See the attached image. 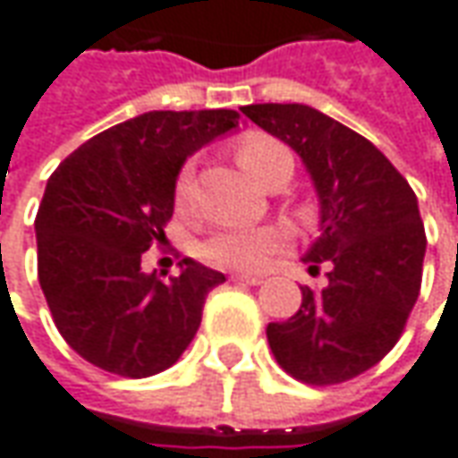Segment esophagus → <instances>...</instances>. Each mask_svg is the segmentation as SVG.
Wrapping results in <instances>:
<instances>
[{"label":"esophagus","mask_w":458,"mask_h":458,"mask_svg":"<svg viewBox=\"0 0 458 458\" xmlns=\"http://www.w3.org/2000/svg\"><path fill=\"white\" fill-rule=\"evenodd\" d=\"M230 279H233L235 284H250V287L264 284V276H256V274H233Z\"/></svg>","instance_id":"esophagus-1"}]
</instances>
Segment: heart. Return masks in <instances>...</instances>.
Wrapping results in <instances>:
<instances>
[{"instance_id": "b5f03b06", "label": "heart", "mask_w": 458, "mask_h": 458, "mask_svg": "<svg viewBox=\"0 0 458 458\" xmlns=\"http://www.w3.org/2000/svg\"><path fill=\"white\" fill-rule=\"evenodd\" d=\"M284 146L267 135H250L238 146V161L253 182L264 184L268 169ZM194 191V164H184L176 176V205L187 208ZM284 246V233L279 228H228L215 233L202 246L205 261L235 271H259Z\"/></svg>"}]
</instances>
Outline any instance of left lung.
I'll return each instance as SVG.
<instances>
[{
    "label": "left lung",
    "mask_w": 458,
    "mask_h": 458,
    "mask_svg": "<svg viewBox=\"0 0 458 458\" xmlns=\"http://www.w3.org/2000/svg\"><path fill=\"white\" fill-rule=\"evenodd\" d=\"M243 114L302 158L320 202V235L302 261L330 264L328 287H302L300 310L268 323V346L305 385L353 379L392 351L418 300V197L374 143L315 107L249 105Z\"/></svg>",
    "instance_id": "8db88e82"
}]
</instances>
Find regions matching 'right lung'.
Wrapping results in <instances>:
<instances>
[{"label":"right lung","instance_id":"right-lung-1","mask_svg":"<svg viewBox=\"0 0 458 458\" xmlns=\"http://www.w3.org/2000/svg\"><path fill=\"white\" fill-rule=\"evenodd\" d=\"M238 120L235 110L143 112L53 171L35 217L38 279L55 328L94 367L143 379L191 344L225 274L184 259L179 276L161 282L140 259L166 241L184 161Z\"/></svg>","mask_w":458,"mask_h":458}]
</instances>
